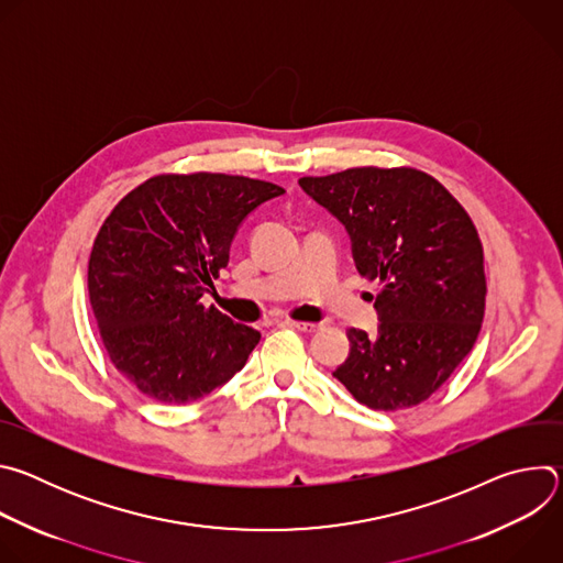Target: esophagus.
<instances>
[{
    "label": "esophagus",
    "mask_w": 563,
    "mask_h": 563,
    "mask_svg": "<svg viewBox=\"0 0 563 563\" xmlns=\"http://www.w3.org/2000/svg\"><path fill=\"white\" fill-rule=\"evenodd\" d=\"M285 325L291 328V330L305 332V334H311V332H318V330H320V325H316V323H305V320H285Z\"/></svg>",
    "instance_id": "obj_1"
}]
</instances>
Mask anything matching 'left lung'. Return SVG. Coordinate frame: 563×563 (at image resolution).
I'll return each instance as SVG.
<instances>
[{
	"mask_svg": "<svg viewBox=\"0 0 563 563\" xmlns=\"http://www.w3.org/2000/svg\"><path fill=\"white\" fill-rule=\"evenodd\" d=\"M298 185L345 227L358 274L378 283L376 336L350 328V354L332 374L372 410L419 406L484 320V250L470 216L417 169L361 167Z\"/></svg>",
	"mask_w": 563,
	"mask_h": 563,
	"instance_id": "left-lung-1",
	"label": "left lung"
}]
</instances>
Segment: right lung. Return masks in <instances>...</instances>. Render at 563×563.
<instances>
[{
    "mask_svg": "<svg viewBox=\"0 0 563 563\" xmlns=\"http://www.w3.org/2000/svg\"><path fill=\"white\" fill-rule=\"evenodd\" d=\"M285 189L243 176H155L104 220L89 298L104 347L144 396L194 404L243 369L261 332L200 298L247 220Z\"/></svg>",
    "mask_w": 563,
    "mask_h": 563,
    "instance_id": "add662e5",
    "label": "right lung"
}]
</instances>
